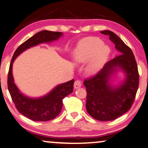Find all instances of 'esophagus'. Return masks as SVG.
<instances>
[{
  "mask_svg": "<svg viewBox=\"0 0 148 148\" xmlns=\"http://www.w3.org/2000/svg\"><path fill=\"white\" fill-rule=\"evenodd\" d=\"M81 86H82V83H81V81H80V80H76V81L74 82V88H80Z\"/></svg>",
  "mask_w": 148,
  "mask_h": 148,
  "instance_id": "1",
  "label": "esophagus"
}]
</instances>
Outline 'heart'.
Segmentation results:
<instances>
[{"instance_id":"1","label":"heart","mask_w":148,"mask_h":148,"mask_svg":"<svg viewBox=\"0 0 148 148\" xmlns=\"http://www.w3.org/2000/svg\"><path fill=\"white\" fill-rule=\"evenodd\" d=\"M99 38L86 37L78 44L74 58L78 63L88 62L87 70L91 74L97 73L105 62L109 54V49L104 46Z\"/></svg>"}]
</instances>
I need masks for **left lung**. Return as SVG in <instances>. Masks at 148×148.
Here are the masks:
<instances>
[{"instance_id": "1", "label": "left lung", "mask_w": 148, "mask_h": 148, "mask_svg": "<svg viewBox=\"0 0 148 148\" xmlns=\"http://www.w3.org/2000/svg\"><path fill=\"white\" fill-rule=\"evenodd\" d=\"M101 33L110 36L120 55L106 63L97 74L84 80L86 108L93 119L109 121L116 119L131 109L139 87V75L131 49L112 32L104 30ZM118 69L125 73L126 78L121 86L114 88L109 80Z\"/></svg>"}]
</instances>
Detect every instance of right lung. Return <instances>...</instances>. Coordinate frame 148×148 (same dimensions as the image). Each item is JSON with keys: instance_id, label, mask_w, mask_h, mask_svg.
<instances>
[{"instance_id": "right-lung-1", "label": "right lung", "mask_w": 148, "mask_h": 148, "mask_svg": "<svg viewBox=\"0 0 148 148\" xmlns=\"http://www.w3.org/2000/svg\"><path fill=\"white\" fill-rule=\"evenodd\" d=\"M60 32L42 30L36 33L22 43L15 51L8 73V90L19 112L34 121H48L58 116L63 106V99L73 91L74 80L59 84L46 95L39 98H30L21 93L15 85L12 74L13 63L19 55L40 43L56 40L62 36Z\"/></svg>"}]
</instances>
